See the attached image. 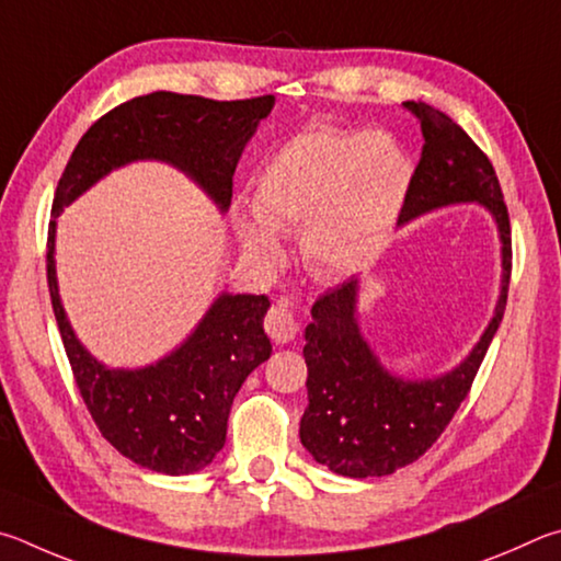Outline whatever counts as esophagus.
<instances>
[{
  "label": "esophagus",
  "instance_id": "esophagus-1",
  "mask_svg": "<svg viewBox=\"0 0 561 561\" xmlns=\"http://www.w3.org/2000/svg\"><path fill=\"white\" fill-rule=\"evenodd\" d=\"M265 332L278 345H288L298 335V320L286 306H273L265 318Z\"/></svg>",
  "mask_w": 561,
  "mask_h": 561
}]
</instances>
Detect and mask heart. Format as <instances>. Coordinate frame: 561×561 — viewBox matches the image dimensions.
<instances>
[{
  "mask_svg": "<svg viewBox=\"0 0 561 561\" xmlns=\"http://www.w3.org/2000/svg\"><path fill=\"white\" fill-rule=\"evenodd\" d=\"M414 167L387 133L316 127L271 154L253 182V219L236 216L243 253L278 268L275 236L300 233V255L318 278H340L385 249L404 209Z\"/></svg>",
  "mask_w": 561,
  "mask_h": 561,
  "instance_id": "1",
  "label": "heart"
}]
</instances>
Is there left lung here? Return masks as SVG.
Masks as SVG:
<instances>
[{
  "mask_svg": "<svg viewBox=\"0 0 561 561\" xmlns=\"http://www.w3.org/2000/svg\"><path fill=\"white\" fill-rule=\"evenodd\" d=\"M404 107L421 123L424 150L399 224L450 204H480L493 216L503 243V278L493 320L476 347L434 379H404L381 365L359 330L357 278L318 298L302 347L308 409L300 419V440L318 463L345 478L391 476L436 444L468 397L500 328L513 271L510 216L493 164L446 113L421 101H407Z\"/></svg>",
  "mask_w": 561,
  "mask_h": 561,
  "instance_id": "left-lung-1",
  "label": "left lung"
}]
</instances>
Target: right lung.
Wrapping results in <instances>:
<instances>
[{"label": "right lung", "mask_w": 561, "mask_h": 561, "mask_svg": "<svg viewBox=\"0 0 561 561\" xmlns=\"http://www.w3.org/2000/svg\"><path fill=\"white\" fill-rule=\"evenodd\" d=\"M273 103V95L209 101L170 91L133 98L88 127L56 186L46 275L78 391L103 438L154 473H196L224 448L233 397L271 357V340L263 332L271 300L221 293L192 335L167 357L137 369L105 367L76 337L58 296L56 219L98 180L137 160L176 167L226 211L239 157Z\"/></svg>", "instance_id": "obj_1"}]
</instances>
